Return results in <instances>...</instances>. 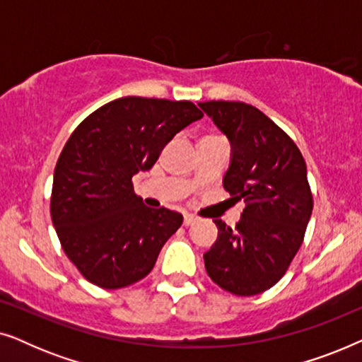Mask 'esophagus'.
<instances>
[{
  "label": "esophagus",
  "instance_id": "34e87169",
  "mask_svg": "<svg viewBox=\"0 0 362 362\" xmlns=\"http://www.w3.org/2000/svg\"><path fill=\"white\" fill-rule=\"evenodd\" d=\"M196 221H197V217L194 214H185V221H182V224L191 226V224H194Z\"/></svg>",
  "mask_w": 362,
  "mask_h": 362
}]
</instances>
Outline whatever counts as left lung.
I'll list each match as a JSON object with an SVG mask.
<instances>
[{
  "mask_svg": "<svg viewBox=\"0 0 362 362\" xmlns=\"http://www.w3.org/2000/svg\"><path fill=\"white\" fill-rule=\"evenodd\" d=\"M199 107L230 141L224 189L245 202L234 229L214 221L219 232L204 254L206 272L232 295H259L285 275L303 242L313 211L306 163L295 141L259 108L226 100Z\"/></svg>",
  "mask_w": 362,
  "mask_h": 362,
  "instance_id": "left-lung-1",
  "label": "left lung"
}]
</instances>
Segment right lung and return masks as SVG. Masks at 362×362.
Listing matches in <instances>:
<instances>
[{
	"label": "right lung",
	"instance_id": "right-lung-1",
	"mask_svg": "<svg viewBox=\"0 0 362 362\" xmlns=\"http://www.w3.org/2000/svg\"><path fill=\"white\" fill-rule=\"evenodd\" d=\"M202 115L187 100L122 97L69 136L54 170L51 217L69 260L90 284L117 290L153 270L182 216L143 204L132 177L151 170L166 143Z\"/></svg>",
	"mask_w": 362,
	"mask_h": 362
}]
</instances>
